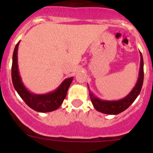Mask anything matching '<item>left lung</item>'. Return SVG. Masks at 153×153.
<instances>
[{
    "label": "left lung",
    "instance_id": "left-lung-1",
    "mask_svg": "<svg viewBox=\"0 0 153 153\" xmlns=\"http://www.w3.org/2000/svg\"><path fill=\"white\" fill-rule=\"evenodd\" d=\"M140 57H141V62H140L139 74H138L137 83L132 91L124 98L118 101H106V100L100 99L95 96L89 89L91 101L97 111L108 115H118L126 110L135 101L140 94L143 81V61L141 52H140Z\"/></svg>",
    "mask_w": 153,
    "mask_h": 153
}]
</instances>
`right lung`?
Returning <instances> with one entry per match:
<instances>
[{
	"label": "right lung",
	"mask_w": 153,
	"mask_h": 153,
	"mask_svg": "<svg viewBox=\"0 0 153 153\" xmlns=\"http://www.w3.org/2000/svg\"><path fill=\"white\" fill-rule=\"evenodd\" d=\"M20 41L15 46L12 55V80L15 90L24 102L34 110L39 112H48L56 110L61 105L67 96L68 89L73 77L66 78L55 90L47 94L32 93L27 89L21 80L18 65V49Z\"/></svg>",
	"instance_id": "obj_1"
}]
</instances>
